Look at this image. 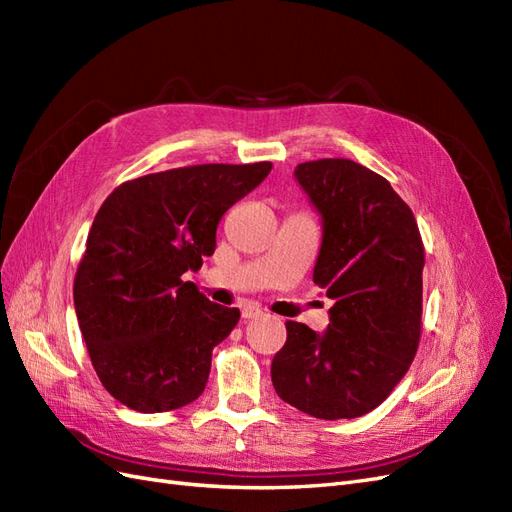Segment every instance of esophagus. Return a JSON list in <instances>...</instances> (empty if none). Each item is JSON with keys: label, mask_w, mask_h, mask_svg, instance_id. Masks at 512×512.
I'll list each match as a JSON object with an SVG mask.
<instances>
[{"label": "esophagus", "mask_w": 512, "mask_h": 512, "mask_svg": "<svg viewBox=\"0 0 512 512\" xmlns=\"http://www.w3.org/2000/svg\"><path fill=\"white\" fill-rule=\"evenodd\" d=\"M241 316H243L245 320H252V318L262 316V309L256 307V305H252V303H247V305L241 307Z\"/></svg>", "instance_id": "obj_1"}]
</instances>
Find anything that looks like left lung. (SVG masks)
<instances>
[{
  "mask_svg": "<svg viewBox=\"0 0 512 512\" xmlns=\"http://www.w3.org/2000/svg\"><path fill=\"white\" fill-rule=\"evenodd\" d=\"M294 177L322 215L314 284L335 305L322 335L286 322L271 380L309 416H363L393 393L421 342V232L391 183L363 164L324 158L299 164Z\"/></svg>",
  "mask_w": 512,
  "mask_h": 512,
  "instance_id": "1",
  "label": "left lung"
}]
</instances>
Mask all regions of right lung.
I'll return each instance as SVG.
<instances>
[{"label":"right lung","instance_id":"obj_1","mask_svg":"<svg viewBox=\"0 0 512 512\" xmlns=\"http://www.w3.org/2000/svg\"><path fill=\"white\" fill-rule=\"evenodd\" d=\"M271 168H170L121 183L102 203L74 275V309L91 365L119 404L168 412L205 391L211 352L241 314L183 273L203 267L222 215Z\"/></svg>","mask_w":512,"mask_h":512}]
</instances>
